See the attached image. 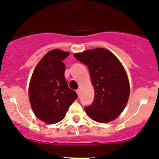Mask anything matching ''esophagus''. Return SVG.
<instances>
[{"instance_id": "obj_1", "label": "esophagus", "mask_w": 159, "mask_h": 159, "mask_svg": "<svg viewBox=\"0 0 159 159\" xmlns=\"http://www.w3.org/2000/svg\"><path fill=\"white\" fill-rule=\"evenodd\" d=\"M76 92H77V94H78V95L80 96V93H81V91H80V89H77Z\"/></svg>"}]
</instances>
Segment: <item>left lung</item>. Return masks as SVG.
<instances>
[{
    "mask_svg": "<svg viewBox=\"0 0 159 159\" xmlns=\"http://www.w3.org/2000/svg\"><path fill=\"white\" fill-rule=\"evenodd\" d=\"M74 56L89 68L95 91L92 104L84 107L85 111L98 122L113 121L129 100V82L124 67L111 51L104 48L88 50Z\"/></svg>",
    "mask_w": 159,
    "mask_h": 159,
    "instance_id": "left-lung-1",
    "label": "left lung"
}]
</instances>
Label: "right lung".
Instances as JSON below:
<instances>
[{
    "label": "right lung",
    "mask_w": 159,
    "mask_h": 159,
    "mask_svg": "<svg viewBox=\"0 0 159 159\" xmlns=\"http://www.w3.org/2000/svg\"><path fill=\"white\" fill-rule=\"evenodd\" d=\"M69 53L59 49L49 51L40 61L31 76L29 99L34 113L47 124H54L65 118L78 94L65 81L63 61Z\"/></svg>",
    "instance_id": "1"
}]
</instances>
